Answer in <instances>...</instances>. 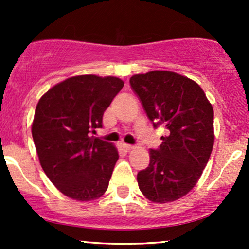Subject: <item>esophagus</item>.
Here are the masks:
<instances>
[{"label": "esophagus", "mask_w": 249, "mask_h": 249, "mask_svg": "<svg viewBox=\"0 0 249 249\" xmlns=\"http://www.w3.org/2000/svg\"><path fill=\"white\" fill-rule=\"evenodd\" d=\"M123 147H124L126 151H131V150H133L134 146H132V145H128V144H123Z\"/></svg>", "instance_id": "esophagus-1"}]
</instances>
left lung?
I'll return each instance as SVG.
<instances>
[{
	"label": "left lung",
	"mask_w": 249,
	"mask_h": 249,
	"mask_svg": "<svg viewBox=\"0 0 249 249\" xmlns=\"http://www.w3.org/2000/svg\"><path fill=\"white\" fill-rule=\"evenodd\" d=\"M130 85L153 126L168 132L137 174L139 190L158 204L178 200L196 186L212 153V105L196 82L172 71L134 75Z\"/></svg>",
	"instance_id": "8db88e82"
}]
</instances>
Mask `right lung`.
<instances>
[{
  "mask_svg": "<svg viewBox=\"0 0 249 249\" xmlns=\"http://www.w3.org/2000/svg\"><path fill=\"white\" fill-rule=\"evenodd\" d=\"M124 82L117 77H70L41 97L31 133L41 166L64 196L78 201L107 190L118 151L91 133L102 127L104 111Z\"/></svg>",
  "mask_w": 249,
  "mask_h": 249,
  "instance_id": "1",
  "label": "right lung"
}]
</instances>
